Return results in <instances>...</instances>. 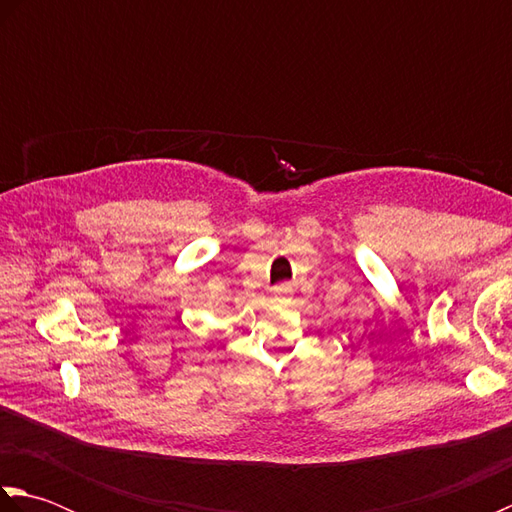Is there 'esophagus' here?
<instances>
[{"label": "esophagus", "mask_w": 512, "mask_h": 512, "mask_svg": "<svg viewBox=\"0 0 512 512\" xmlns=\"http://www.w3.org/2000/svg\"><path fill=\"white\" fill-rule=\"evenodd\" d=\"M273 290L277 292V295H288V292H290L292 288H290V284H286V281H284V284H279V286H275Z\"/></svg>", "instance_id": "1"}]
</instances>
